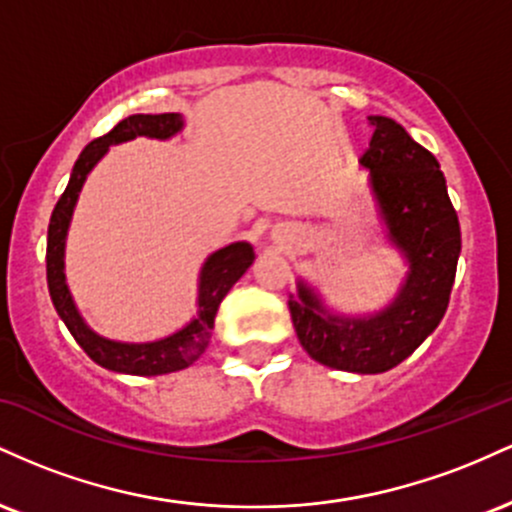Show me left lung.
<instances>
[{
  "mask_svg": "<svg viewBox=\"0 0 512 512\" xmlns=\"http://www.w3.org/2000/svg\"><path fill=\"white\" fill-rule=\"evenodd\" d=\"M373 139L361 166L370 170L387 238L409 264L395 301L366 317L334 315L298 281L289 310L298 342L322 366L385 373L411 356L438 327L450 303L462 238L436 156L383 115L368 117Z\"/></svg>",
  "mask_w": 512,
  "mask_h": 512,
  "instance_id": "left-lung-1",
  "label": "left lung"
}]
</instances>
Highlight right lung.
Returning a JSON list of instances; mask_svg holds the SVG:
<instances>
[{
  "label": "right lung",
  "mask_w": 512,
  "mask_h": 512,
  "mask_svg": "<svg viewBox=\"0 0 512 512\" xmlns=\"http://www.w3.org/2000/svg\"><path fill=\"white\" fill-rule=\"evenodd\" d=\"M182 125V115L178 113H163V115H129L122 122L110 129L103 137L93 139L91 144L81 151L72 168V178H69L67 190L62 192L60 202L55 204V211L50 216L48 226V289L52 305H55L57 315L72 332L76 344L96 361L98 366L115 370V373L127 375H163L175 373L197 361L199 356L207 351L211 330H214L216 310L226 293L233 289V284L248 272V267L255 260L250 243H231L226 248L216 250L214 255L207 257L202 274H199V296H197V317H192L185 327L173 332L170 337L158 339V342L144 344H127L113 342L96 334L86 325L84 317L79 315L76 305L69 293L67 279H64V243H67L69 223L79 199L81 187L101 158L108 154L110 146L129 142L137 137L151 139H170L178 134Z\"/></svg>",
  "instance_id": "1"
}]
</instances>
